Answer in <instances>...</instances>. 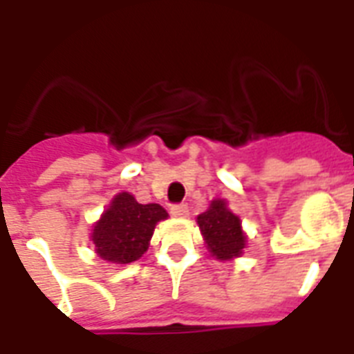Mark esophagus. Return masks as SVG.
<instances>
[{
	"label": "esophagus",
	"instance_id": "esophagus-1",
	"mask_svg": "<svg viewBox=\"0 0 354 354\" xmlns=\"http://www.w3.org/2000/svg\"><path fill=\"white\" fill-rule=\"evenodd\" d=\"M171 214L174 216V218H185L187 214H189V207H187V205H183V203L172 205Z\"/></svg>",
	"mask_w": 354,
	"mask_h": 354
}]
</instances>
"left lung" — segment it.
I'll return each instance as SVG.
<instances>
[{
    "mask_svg": "<svg viewBox=\"0 0 354 354\" xmlns=\"http://www.w3.org/2000/svg\"><path fill=\"white\" fill-rule=\"evenodd\" d=\"M198 225L214 257L227 261L243 254L246 237L241 221L223 200H214L210 209L198 216Z\"/></svg>",
    "mask_w": 354,
    "mask_h": 354,
    "instance_id": "obj_1",
    "label": "left lung"
}]
</instances>
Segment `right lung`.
<instances>
[{"label": "right lung", "mask_w": 354, "mask_h": 354, "mask_svg": "<svg viewBox=\"0 0 354 354\" xmlns=\"http://www.w3.org/2000/svg\"><path fill=\"white\" fill-rule=\"evenodd\" d=\"M165 218L167 212L158 203L142 205L129 192H120L95 225V250L102 259L117 264L140 259L149 248L156 223Z\"/></svg>", "instance_id": "obj_1"}]
</instances>
